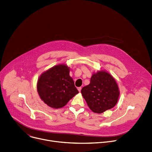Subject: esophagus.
I'll list each match as a JSON object with an SVG mask.
<instances>
[{
    "label": "esophagus",
    "mask_w": 152,
    "mask_h": 152,
    "mask_svg": "<svg viewBox=\"0 0 152 152\" xmlns=\"http://www.w3.org/2000/svg\"><path fill=\"white\" fill-rule=\"evenodd\" d=\"M81 87H78L77 88V90H78V91H79V92H80V90H81Z\"/></svg>",
    "instance_id": "obj_1"
}]
</instances>
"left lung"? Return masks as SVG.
I'll use <instances>...</instances> for the list:
<instances>
[{
    "mask_svg": "<svg viewBox=\"0 0 152 152\" xmlns=\"http://www.w3.org/2000/svg\"><path fill=\"white\" fill-rule=\"evenodd\" d=\"M81 94L94 113L102 114L115 106L120 90L114 77L100 70L93 73L90 84L82 88Z\"/></svg>",
    "mask_w": 152,
    "mask_h": 152,
    "instance_id": "1",
    "label": "left lung"
}]
</instances>
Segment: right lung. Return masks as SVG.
I'll list each match as a JSON object with an SVG mask.
<instances>
[{"label":"right lung","mask_w":152,"mask_h":152,"mask_svg":"<svg viewBox=\"0 0 152 152\" xmlns=\"http://www.w3.org/2000/svg\"><path fill=\"white\" fill-rule=\"evenodd\" d=\"M70 68L59 64L44 72L37 84L39 96L50 107L59 109L79 93L74 80L69 76Z\"/></svg>","instance_id":"add662e5"}]
</instances>
